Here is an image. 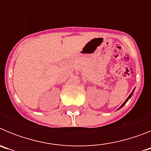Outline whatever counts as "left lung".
I'll return each instance as SVG.
<instances>
[{
    "label": "left lung",
    "mask_w": 151,
    "mask_h": 151,
    "mask_svg": "<svg viewBox=\"0 0 151 151\" xmlns=\"http://www.w3.org/2000/svg\"><path fill=\"white\" fill-rule=\"evenodd\" d=\"M134 90H133V91H132V93H131V94H129V97H128V98H127V99L125 100V102H124V103H123V104H122V105H121V106H120V107L119 108L118 110H119V109H120V108H122V106H124V105H125V104H126V103H127V101H129V99H130V98H131V97H132V94H133V92H134Z\"/></svg>",
    "instance_id": "obj_1"
}]
</instances>
